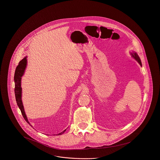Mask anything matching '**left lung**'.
Instances as JSON below:
<instances>
[{
	"mask_svg": "<svg viewBox=\"0 0 160 160\" xmlns=\"http://www.w3.org/2000/svg\"><path fill=\"white\" fill-rule=\"evenodd\" d=\"M131 55H132V57L134 58L138 63H139V64L141 66H142V62H141V60H140V58H139V57H138V54L136 53V52H135L134 51H132V52H131Z\"/></svg>",
	"mask_w": 160,
	"mask_h": 160,
	"instance_id": "left-lung-1",
	"label": "left lung"
}]
</instances>
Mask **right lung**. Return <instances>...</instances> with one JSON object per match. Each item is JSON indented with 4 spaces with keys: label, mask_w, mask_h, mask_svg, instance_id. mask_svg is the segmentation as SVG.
Listing matches in <instances>:
<instances>
[{
    "label": "right lung",
    "mask_w": 160,
    "mask_h": 160,
    "mask_svg": "<svg viewBox=\"0 0 160 160\" xmlns=\"http://www.w3.org/2000/svg\"><path fill=\"white\" fill-rule=\"evenodd\" d=\"M27 57H26L23 59H22L19 63L18 65L17 66V68H16V71H15V73H14V82H15V88H14V92H15V96H16V99L17 102V105L18 107V108L20 109L21 112L22 114V116L23 118H25L26 122L28 123L30 125L28 118L26 117L25 112V109L23 107V102L22 101V87H21V80H22V77L24 75L25 71L26 66H27ZM32 126V125H31ZM66 129H65L64 131H63L62 132H60L57 135L62 134Z\"/></svg>",
    "instance_id": "obj_1"
}]
</instances>
